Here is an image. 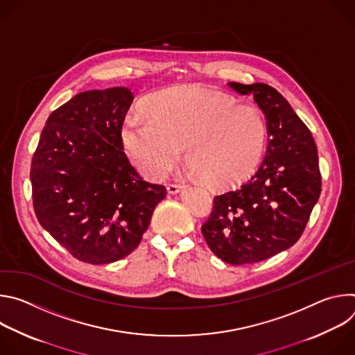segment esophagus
<instances>
[{
  "label": "esophagus",
  "mask_w": 355,
  "mask_h": 355,
  "mask_svg": "<svg viewBox=\"0 0 355 355\" xmlns=\"http://www.w3.org/2000/svg\"><path fill=\"white\" fill-rule=\"evenodd\" d=\"M182 188H184V185H181V184H170L167 187V191H168V193H178Z\"/></svg>",
  "instance_id": "obj_1"
}]
</instances>
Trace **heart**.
<instances>
[{
    "label": "heart",
    "instance_id": "heart-1",
    "mask_svg": "<svg viewBox=\"0 0 355 355\" xmlns=\"http://www.w3.org/2000/svg\"><path fill=\"white\" fill-rule=\"evenodd\" d=\"M148 116L129 115L121 143L130 162L153 180L166 178L185 147L195 174L214 188L234 185L260 163L267 128L260 111L202 85H180L151 95Z\"/></svg>",
    "mask_w": 355,
    "mask_h": 355
}]
</instances>
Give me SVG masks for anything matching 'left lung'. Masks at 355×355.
<instances>
[{"mask_svg": "<svg viewBox=\"0 0 355 355\" xmlns=\"http://www.w3.org/2000/svg\"><path fill=\"white\" fill-rule=\"evenodd\" d=\"M229 87L252 95L264 112L267 153L245 182L214 198L200 229L220 260L241 266L267 260L299 240L320 196L322 175L311 130L275 88L263 83Z\"/></svg>", "mask_w": 355, "mask_h": 355, "instance_id": "1", "label": "left lung"}]
</instances>
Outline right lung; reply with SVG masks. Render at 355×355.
<instances>
[{
	"mask_svg": "<svg viewBox=\"0 0 355 355\" xmlns=\"http://www.w3.org/2000/svg\"><path fill=\"white\" fill-rule=\"evenodd\" d=\"M129 88L74 95L50 114L32 157L36 218L73 257L118 261L139 245L164 185L144 181L121 143Z\"/></svg>",
	"mask_w": 355,
	"mask_h": 355,
	"instance_id": "1",
	"label": "right lung"
}]
</instances>
